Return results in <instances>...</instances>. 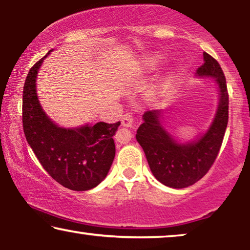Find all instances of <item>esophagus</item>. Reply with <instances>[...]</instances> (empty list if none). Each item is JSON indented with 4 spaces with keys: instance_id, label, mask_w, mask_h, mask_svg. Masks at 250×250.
I'll list each match as a JSON object with an SVG mask.
<instances>
[{
    "instance_id": "esophagus-1",
    "label": "esophagus",
    "mask_w": 250,
    "mask_h": 250,
    "mask_svg": "<svg viewBox=\"0 0 250 250\" xmlns=\"http://www.w3.org/2000/svg\"><path fill=\"white\" fill-rule=\"evenodd\" d=\"M133 122H134V117L131 114H125L123 115L122 117V125L126 126V127H131L133 125Z\"/></svg>"
}]
</instances>
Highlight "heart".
<instances>
[{"label":"heart","instance_id":"1","mask_svg":"<svg viewBox=\"0 0 250 250\" xmlns=\"http://www.w3.org/2000/svg\"><path fill=\"white\" fill-rule=\"evenodd\" d=\"M160 60H162V57L160 56H153L146 61V66L148 68H151L153 66H156L157 63H159Z\"/></svg>","mask_w":250,"mask_h":250}]
</instances>
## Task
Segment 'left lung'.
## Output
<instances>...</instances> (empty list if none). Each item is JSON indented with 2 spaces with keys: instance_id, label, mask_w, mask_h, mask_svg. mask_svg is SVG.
Returning <instances> with one entry per match:
<instances>
[{
  "instance_id": "left-lung-1",
  "label": "left lung",
  "mask_w": 250,
  "mask_h": 250,
  "mask_svg": "<svg viewBox=\"0 0 250 250\" xmlns=\"http://www.w3.org/2000/svg\"><path fill=\"white\" fill-rule=\"evenodd\" d=\"M204 60L197 74L216 78L221 92L216 116L206 134L197 141L180 145L160 125V110L145 112V123L136 131V140L152 174L159 182L174 189L192 186L206 175L217 158L228 126L229 93L224 73L210 54L204 52Z\"/></svg>"
}]
</instances>
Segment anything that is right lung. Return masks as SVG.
<instances>
[{"mask_svg": "<svg viewBox=\"0 0 250 250\" xmlns=\"http://www.w3.org/2000/svg\"><path fill=\"white\" fill-rule=\"evenodd\" d=\"M44 58L30 68L23 85V133L53 180L70 190H90L101 183L110 169L116 150L112 136L121 122H100L75 129L54 124L41 108L36 95L37 71Z\"/></svg>", "mask_w": 250, "mask_h": 250, "instance_id": "add662e5", "label": "right lung"}]
</instances>
